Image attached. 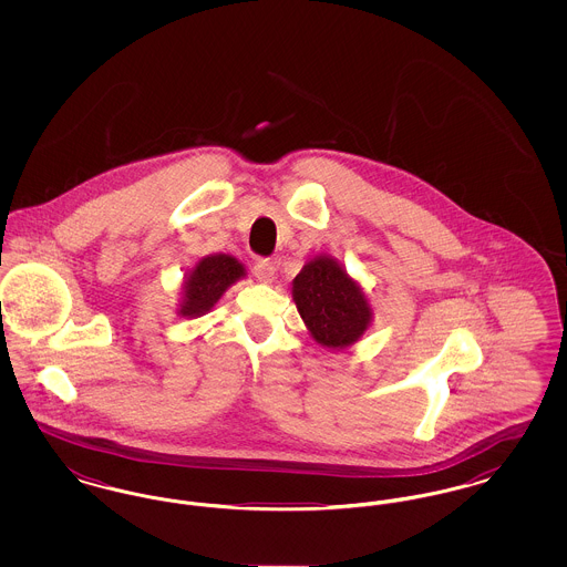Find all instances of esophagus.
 Returning <instances> with one entry per match:
<instances>
[{
    "label": "esophagus",
    "instance_id": "1",
    "mask_svg": "<svg viewBox=\"0 0 567 567\" xmlns=\"http://www.w3.org/2000/svg\"><path fill=\"white\" fill-rule=\"evenodd\" d=\"M252 274L257 276L259 282H271L274 276H276V266H274V261H270V259H259L255 264V268H252Z\"/></svg>",
    "mask_w": 567,
    "mask_h": 567
}]
</instances>
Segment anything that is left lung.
I'll list each match as a JSON object with an SVG mask.
<instances>
[{
  "mask_svg": "<svg viewBox=\"0 0 567 567\" xmlns=\"http://www.w3.org/2000/svg\"><path fill=\"white\" fill-rule=\"evenodd\" d=\"M293 301L310 336L333 351L354 344L372 323L361 285L329 255L315 257L297 274Z\"/></svg>",
  "mask_w": 567,
  "mask_h": 567,
  "instance_id": "obj_1",
  "label": "left lung"
}]
</instances>
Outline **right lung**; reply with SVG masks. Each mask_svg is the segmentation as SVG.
<instances>
[{
    "instance_id": "1",
    "label": "right lung",
    "mask_w": 567,
    "mask_h": 567,
    "mask_svg": "<svg viewBox=\"0 0 567 567\" xmlns=\"http://www.w3.org/2000/svg\"><path fill=\"white\" fill-rule=\"evenodd\" d=\"M244 276L243 264L231 255L216 252L199 259L185 278L178 315L195 319L210 312L223 293Z\"/></svg>"
}]
</instances>
